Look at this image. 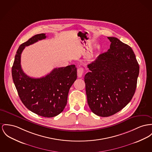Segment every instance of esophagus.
<instances>
[{
	"mask_svg": "<svg viewBox=\"0 0 152 152\" xmlns=\"http://www.w3.org/2000/svg\"><path fill=\"white\" fill-rule=\"evenodd\" d=\"M83 72H84V70H83V68H81H81L78 69V70H77V75L79 78L82 77V76L83 74Z\"/></svg>",
	"mask_w": 152,
	"mask_h": 152,
	"instance_id": "esophagus-1",
	"label": "esophagus"
}]
</instances>
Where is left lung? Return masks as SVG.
<instances>
[{
	"mask_svg": "<svg viewBox=\"0 0 152 152\" xmlns=\"http://www.w3.org/2000/svg\"><path fill=\"white\" fill-rule=\"evenodd\" d=\"M108 39L110 48L88 65L84 78L89 108L101 117L115 114L131 101L140 72L132 48L116 37Z\"/></svg>",
	"mask_w": 152,
	"mask_h": 152,
	"instance_id": "left-lung-1",
	"label": "left lung"
}]
</instances>
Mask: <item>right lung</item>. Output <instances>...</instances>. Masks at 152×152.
Segmentation results:
<instances>
[{"label": "right lung", "instance_id": "1", "mask_svg": "<svg viewBox=\"0 0 152 152\" xmlns=\"http://www.w3.org/2000/svg\"><path fill=\"white\" fill-rule=\"evenodd\" d=\"M46 38L36 34L19 47L12 67V77L22 103L31 111L45 118L57 116L63 111L70 88L77 77L75 65L54 69L45 77L31 78L20 66V55L25 47Z\"/></svg>", "mask_w": 152, "mask_h": 152}]
</instances>
